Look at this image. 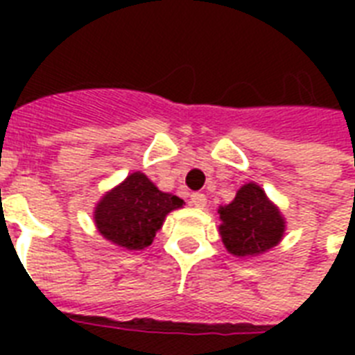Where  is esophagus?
<instances>
[{
    "label": "esophagus",
    "mask_w": 355,
    "mask_h": 355,
    "mask_svg": "<svg viewBox=\"0 0 355 355\" xmlns=\"http://www.w3.org/2000/svg\"><path fill=\"white\" fill-rule=\"evenodd\" d=\"M189 202L197 208H205L206 206V195L200 193V191H195V193L189 195Z\"/></svg>",
    "instance_id": "34e87169"
}]
</instances>
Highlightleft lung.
Instances as JSON below:
<instances>
[{"mask_svg": "<svg viewBox=\"0 0 355 355\" xmlns=\"http://www.w3.org/2000/svg\"><path fill=\"white\" fill-rule=\"evenodd\" d=\"M221 237L234 256H256L269 250L284 236L286 223L267 195L254 182L245 184L236 199L219 208Z\"/></svg>", "mask_w": 355, "mask_h": 355, "instance_id": "obj_1", "label": "left lung"}]
</instances>
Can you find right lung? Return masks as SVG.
<instances>
[{"label": "right lung", "mask_w": 355, "mask_h": 355, "mask_svg": "<svg viewBox=\"0 0 355 355\" xmlns=\"http://www.w3.org/2000/svg\"><path fill=\"white\" fill-rule=\"evenodd\" d=\"M182 202L175 195L160 191L144 173H132L103 197L94 219L108 241L139 250L149 247L167 214L180 208Z\"/></svg>", "instance_id": "add662e5"}]
</instances>
